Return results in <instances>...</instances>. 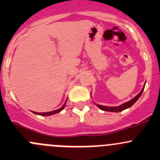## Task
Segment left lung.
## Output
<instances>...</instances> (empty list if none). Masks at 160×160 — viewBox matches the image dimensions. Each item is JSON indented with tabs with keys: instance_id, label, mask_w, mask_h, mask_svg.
Returning <instances> with one entry per match:
<instances>
[{
	"instance_id": "obj_1",
	"label": "left lung",
	"mask_w": 160,
	"mask_h": 160,
	"mask_svg": "<svg viewBox=\"0 0 160 160\" xmlns=\"http://www.w3.org/2000/svg\"><path fill=\"white\" fill-rule=\"evenodd\" d=\"M145 84H146V83H145ZM144 88H145V86L143 87L142 90L141 91L139 92V93H138V95H136V96H135V98H133V99H132L131 101H128V102L124 103V104H121V105L118 106V107H106V106L99 105V104H96V105L98 106V107L102 111H110V112H120V111H122L125 110V109L128 108L132 107V106L133 105V104H135V103L137 101H138V98L141 97V95H142V93L143 90H144Z\"/></svg>"
}]
</instances>
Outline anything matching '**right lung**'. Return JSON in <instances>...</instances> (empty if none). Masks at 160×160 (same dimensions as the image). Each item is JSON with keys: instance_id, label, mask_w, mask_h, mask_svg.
<instances>
[{"instance_id": "obj_1", "label": "right lung", "mask_w": 160, "mask_h": 160, "mask_svg": "<svg viewBox=\"0 0 160 160\" xmlns=\"http://www.w3.org/2000/svg\"><path fill=\"white\" fill-rule=\"evenodd\" d=\"M66 103H67V101L65 102V104H63V105L62 106V107L60 108L57 109V110H55V111H49V112H43V113H40V112H35V111H32V112L34 113V114H38V115H42V116H49V115H52V114H56V113H59L62 110V109L65 108L66 106Z\"/></svg>"}]
</instances>
